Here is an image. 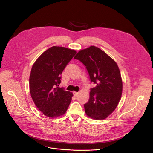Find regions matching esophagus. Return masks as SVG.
I'll use <instances>...</instances> for the list:
<instances>
[{"label": "esophagus", "mask_w": 153, "mask_h": 153, "mask_svg": "<svg viewBox=\"0 0 153 153\" xmlns=\"http://www.w3.org/2000/svg\"><path fill=\"white\" fill-rule=\"evenodd\" d=\"M73 94H74V95L75 96V97H77V95H78V94H79V92H73Z\"/></svg>", "instance_id": "34e87169"}]
</instances>
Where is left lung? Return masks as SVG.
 <instances>
[{
    "label": "left lung",
    "mask_w": 153,
    "mask_h": 153,
    "mask_svg": "<svg viewBox=\"0 0 153 153\" xmlns=\"http://www.w3.org/2000/svg\"><path fill=\"white\" fill-rule=\"evenodd\" d=\"M74 59L85 66L91 82L95 85L84 104L85 114L93 119H105L115 110L122 97V81L117 63L94 46L79 51Z\"/></svg>",
    "instance_id": "8db88e82"
}]
</instances>
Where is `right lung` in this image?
<instances>
[{
  "instance_id": "obj_1",
  "label": "right lung",
  "mask_w": 153,
  "mask_h": 153,
  "mask_svg": "<svg viewBox=\"0 0 153 153\" xmlns=\"http://www.w3.org/2000/svg\"><path fill=\"white\" fill-rule=\"evenodd\" d=\"M76 54L75 50L53 46L45 51L32 66L30 92L37 108L48 117L66 113L73 94L59 87L61 74Z\"/></svg>"
}]
</instances>
